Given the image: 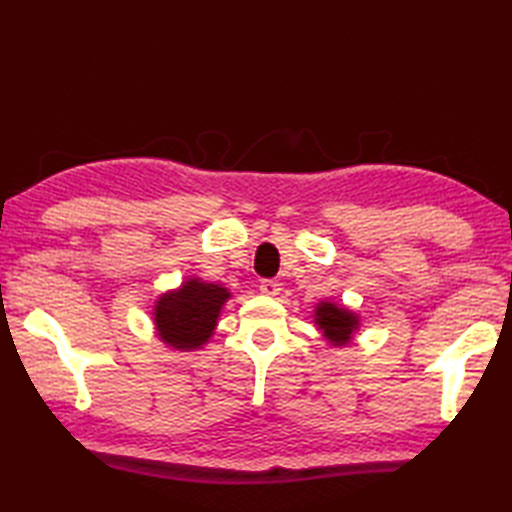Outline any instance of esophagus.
Segmentation results:
<instances>
[{
  "label": "esophagus",
  "instance_id": "34e87169",
  "mask_svg": "<svg viewBox=\"0 0 512 512\" xmlns=\"http://www.w3.org/2000/svg\"><path fill=\"white\" fill-rule=\"evenodd\" d=\"M279 281H273V279H266L262 281V286H259V292L266 297H277L279 295Z\"/></svg>",
  "mask_w": 512,
  "mask_h": 512
}]
</instances>
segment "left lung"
<instances>
[{"mask_svg":"<svg viewBox=\"0 0 512 512\" xmlns=\"http://www.w3.org/2000/svg\"><path fill=\"white\" fill-rule=\"evenodd\" d=\"M312 323L321 332L325 343L332 347H347L354 343V336L361 330V317L354 310L328 299L314 306Z\"/></svg>","mask_w":512,"mask_h":512,"instance_id":"left-lung-1","label":"left lung"}]
</instances>
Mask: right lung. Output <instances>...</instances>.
I'll return each instance as SVG.
<instances>
[{
  "mask_svg": "<svg viewBox=\"0 0 512 512\" xmlns=\"http://www.w3.org/2000/svg\"><path fill=\"white\" fill-rule=\"evenodd\" d=\"M231 290L215 281L187 277L165 290L151 306V323L162 345L176 352H195L211 341Z\"/></svg>",
  "mask_w": 512,
  "mask_h": 512,
  "instance_id": "add662e5",
  "label": "right lung"
}]
</instances>
